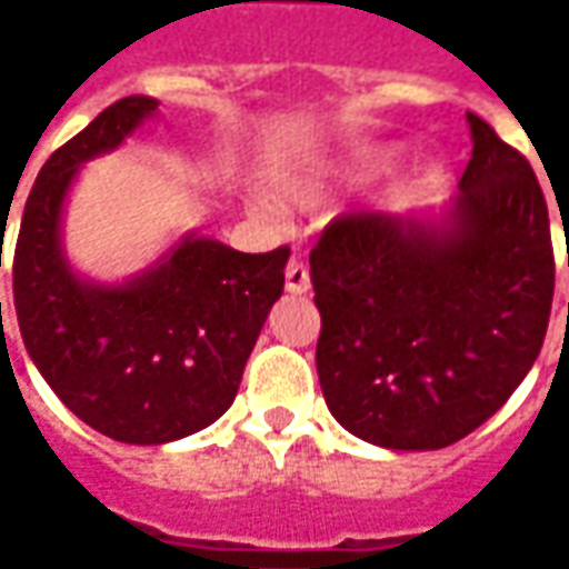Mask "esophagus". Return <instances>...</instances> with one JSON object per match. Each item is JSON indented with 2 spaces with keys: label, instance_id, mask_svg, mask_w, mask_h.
Wrapping results in <instances>:
<instances>
[{
  "label": "esophagus",
  "instance_id": "34e87169",
  "mask_svg": "<svg viewBox=\"0 0 569 569\" xmlns=\"http://www.w3.org/2000/svg\"><path fill=\"white\" fill-rule=\"evenodd\" d=\"M284 288L291 295H307L310 291V272H307V266L300 259L288 262V269H284Z\"/></svg>",
  "mask_w": 569,
  "mask_h": 569
}]
</instances>
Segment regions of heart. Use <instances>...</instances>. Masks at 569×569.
Instances as JSON below:
<instances>
[{"mask_svg":"<svg viewBox=\"0 0 569 569\" xmlns=\"http://www.w3.org/2000/svg\"><path fill=\"white\" fill-rule=\"evenodd\" d=\"M281 192H284L291 202H297V206H310V202H317L319 199V183L317 180H288V183L281 187ZM262 211H266V214H274L269 206H262Z\"/></svg>","mask_w":569,"mask_h":569,"instance_id":"b5f03b06","label":"heart"}]
</instances>
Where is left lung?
Wrapping results in <instances>:
<instances>
[{
	"label": "left lung",
	"mask_w": 569,
	"mask_h": 569,
	"mask_svg": "<svg viewBox=\"0 0 569 569\" xmlns=\"http://www.w3.org/2000/svg\"><path fill=\"white\" fill-rule=\"evenodd\" d=\"M469 129L449 208L341 214L310 252L322 396L345 430L382 449L469 437L548 332L555 250L536 170L481 117L469 113Z\"/></svg>",
	"instance_id": "obj_1"
}]
</instances>
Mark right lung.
Returning <instances> with one entry per match:
<instances>
[{"label": "right lung", "instance_id": "right-lung-1", "mask_svg": "<svg viewBox=\"0 0 569 569\" xmlns=\"http://www.w3.org/2000/svg\"><path fill=\"white\" fill-rule=\"evenodd\" d=\"M154 110V98H122L56 148L37 173L11 259L14 313L40 377L84 425L136 447L189 437L228 411L291 256L288 247L237 252L187 233L122 284L72 272L62 206L76 173Z\"/></svg>", "mask_w": 569, "mask_h": 569}]
</instances>
